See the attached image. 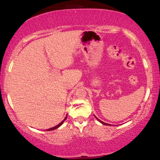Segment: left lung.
I'll return each instance as SVG.
<instances>
[{
    "label": "left lung",
    "mask_w": 160,
    "mask_h": 160,
    "mask_svg": "<svg viewBox=\"0 0 160 160\" xmlns=\"http://www.w3.org/2000/svg\"><path fill=\"white\" fill-rule=\"evenodd\" d=\"M96 119H97L98 120V121H99L100 122H101V123L102 124H105V125H107V124H108V125H109V124H106V123H105V122H102V121H100V119H98V118L97 117H96Z\"/></svg>",
    "instance_id": "8db88e82"
}]
</instances>
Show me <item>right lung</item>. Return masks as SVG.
Instances as JSON below:
<instances>
[{
	"label": "right lung",
	"mask_w": 160,
	"mask_h": 160,
	"mask_svg": "<svg viewBox=\"0 0 160 160\" xmlns=\"http://www.w3.org/2000/svg\"><path fill=\"white\" fill-rule=\"evenodd\" d=\"M67 119V116H66V117H65V119H64V120H63V121H62V122H61L60 124H58V125H57V126H55V127H54V128H49V129H48V130H47V131H50V130H55V129H57V128H59V127H60V126H61V125H62V123H63V122H65V119Z\"/></svg>",
	"instance_id": "right-lung-1"
}]
</instances>
